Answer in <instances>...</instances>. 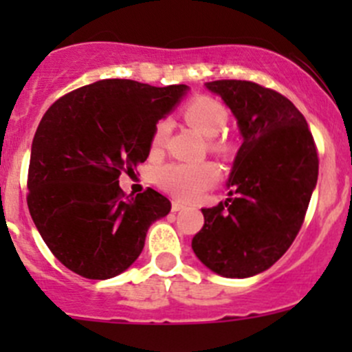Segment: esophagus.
I'll return each instance as SVG.
<instances>
[{"mask_svg":"<svg viewBox=\"0 0 352 352\" xmlns=\"http://www.w3.org/2000/svg\"><path fill=\"white\" fill-rule=\"evenodd\" d=\"M184 208H186V204H184V202H180V201H173V202H172V211H173V212L182 211Z\"/></svg>","mask_w":352,"mask_h":352,"instance_id":"esophagus-1","label":"esophagus"}]
</instances>
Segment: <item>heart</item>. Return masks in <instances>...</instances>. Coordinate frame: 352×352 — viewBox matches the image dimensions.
Wrapping results in <instances>:
<instances>
[{
	"label": "heart",
	"mask_w": 352,
	"mask_h": 352,
	"mask_svg": "<svg viewBox=\"0 0 352 352\" xmlns=\"http://www.w3.org/2000/svg\"><path fill=\"white\" fill-rule=\"evenodd\" d=\"M184 119L201 131L206 138H214L221 133L228 122V112L225 105L208 95H197L190 98L182 109ZM170 134L168 119H160L151 133V148L158 150L166 143ZM211 150L216 153H226L228 143L214 138L211 140ZM221 177L218 165L212 162L186 163L172 162L160 166L155 172V180L163 190L184 201H196L204 196Z\"/></svg>",
	"instance_id": "b5f03b06"
}]
</instances>
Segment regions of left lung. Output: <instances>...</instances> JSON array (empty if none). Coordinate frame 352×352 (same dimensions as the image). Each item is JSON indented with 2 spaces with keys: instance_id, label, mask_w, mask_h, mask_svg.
Returning a JSON list of instances; mask_svg holds the SVG:
<instances>
[{
  "instance_id": "left-lung-1",
  "label": "left lung",
  "mask_w": 352,
  "mask_h": 352,
  "mask_svg": "<svg viewBox=\"0 0 352 352\" xmlns=\"http://www.w3.org/2000/svg\"><path fill=\"white\" fill-rule=\"evenodd\" d=\"M206 87L232 109L243 143L228 180L233 197L202 209L192 250L216 274L250 278L296 239L317 186V146L303 113L279 91L245 80Z\"/></svg>"
}]
</instances>
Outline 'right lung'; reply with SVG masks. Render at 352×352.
I'll use <instances>...</instances> for the list:
<instances>
[{"label":"right lung","mask_w":352,"mask_h":352,"mask_svg":"<svg viewBox=\"0 0 352 352\" xmlns=\"http://www.w3.org/2000/svg\"><path fill=\"white\" fill-rule=\"evenodd\" d=\"M187 85L151 87L102 80L76 88L42 117L27 179V204L42 240L69 271L109 279L126 271L170 201L148 187L136 197L119 187L150 155L155 124Z\"/></svg>","instance_id":"add662e5"}]
</instances>
